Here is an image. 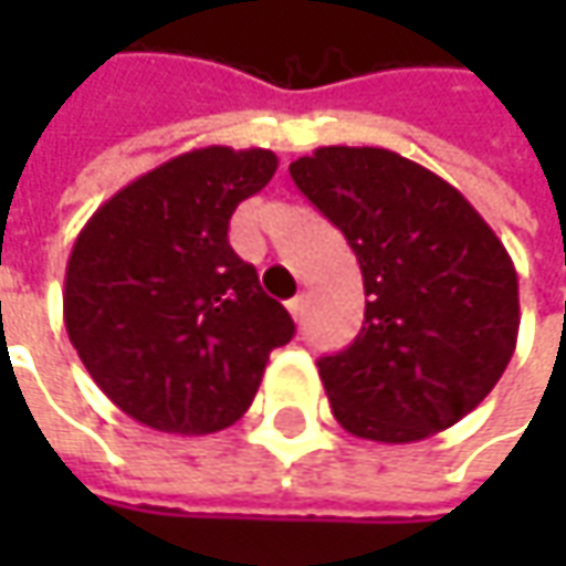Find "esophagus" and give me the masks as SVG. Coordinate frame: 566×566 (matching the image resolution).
Listing matches in <instances>:
<instances>
[{
  "mask_svg": "<svg viewBox=\"0 0 566 566\" xmlns=\"http://www.w3.org/2000/svg\"><path fill=\"white\" fill-rule=\"evenodd\" d=\"M305 308H308V293H298L295 298H290V315H293L295 321L305 317Z\"/></svg>",
  "mask_w": 566,
  "mask_h": 566,
  "instance_id": "esophagus-1",
  "label": "esophagus"
}]
</instances>
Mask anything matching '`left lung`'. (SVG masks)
Listing matches in <instances>:
<instances>
[{"instance_id":"8db88e82","label":"left lung","mask_w":566,"mask_h":566,"mask_svg":"<svg viewBox=\"0 0 566 566\" xmlns=\"http://www.w3.org/2000/svg\"><path fill=\"white\" fill-rule=\"evenodd\" d=\"M290 176L346 235L368 295L353 346L317 359L337 422L380 444L460 422L516 349L504 242L450 182L384 147H317Z\"/></svg>"}]
</instances>
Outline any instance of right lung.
<instances>
[{
    "mask_svg": "<svg viewBox=\"0 0 566 566\" xmlns=\"http://www.w3.org/2000/svg\"><path fill=\"white\" fill-rule=\"evenodd\" d=\"M276 172L264 147L188 150L116 191L77 232L65 331L135 422L210 434L254 400L290 312L229 245V217Z\"/></svg>",
    "mask_w": 566,
    "mask_h": 566,
    "instance_id": "obj_1",
    "label": "right lung"
}]
</instances>
